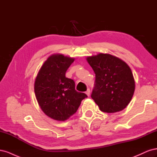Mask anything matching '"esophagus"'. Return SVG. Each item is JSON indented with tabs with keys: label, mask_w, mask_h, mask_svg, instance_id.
I'll return each instance as SVG.
<instances>
[{
	"label": "esophagus",
	"mask_w": 157,
	"mask_h": 157,
	"mask_svg": "<svg viewBox=\"0 0 157 157\" xmlns=\"http://www.w3.org/2000/svg\"><path fill=\"white\" fill-rule=\"evenodd\" d=\"M85 93H86V94L88 96H90V90L88 88V89L86 90V92H85Z\"/></svg>",
	"instance_id": "1"
}]
</instances>
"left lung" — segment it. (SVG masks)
<instances>
[{"mask_svg":"<svg viewBox=\"0 0 157 157\" xmlns=\"http://www.w3.org/2000/svg\"><path fill=\"white\" fill-rule=\"evenodd\" d=\"M88 63L96 74L91 95L99 109L113 113L125 109L135 91L132 70L124 61L109 54L88 56Z\"/></svg>","mask_w":157,"mask_h":157,"instance_id":"left-lung-1","label":"left lung"}]
</instances>
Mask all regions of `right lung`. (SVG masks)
Segmentation results:
<instances>
[{"label":"right lung","mask_w":157,"mask_h":157,"mask_svg":"<svg viewBox=\"0 0 157 157\" xmlns=\"http://www.w3.org/2000/svg\"><path fill=\"white\" fill-rule=\"evenodd\" d=\"M75 58L56 54L49 56L42 65L35 80V94L45 115L58 121H65L77 112L84 93L75 90L74 80L65 73Z\"/></svg>","instance_id":"right-lung-1"}]
</instances>
